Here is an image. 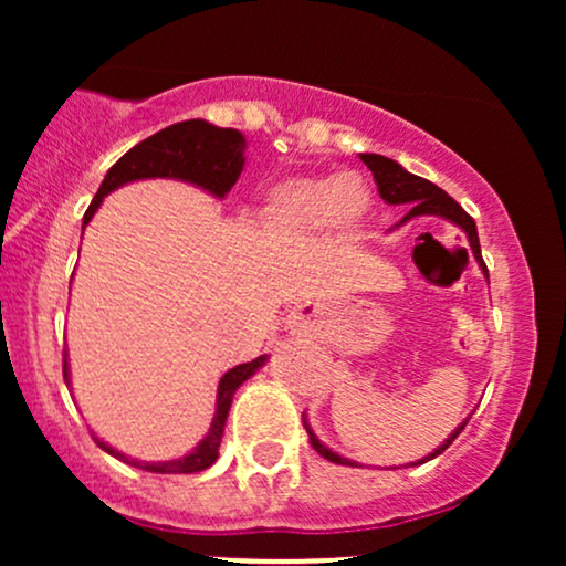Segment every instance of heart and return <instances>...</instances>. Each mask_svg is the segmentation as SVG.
<instances>
[{"label":"heart","instance_id":"b5f03b06","mask_svg":"<svg viewBox=\"0 0 566 566\" xmlns=\"http://www.w3.org/2000/svg\"><path fill=\"white\" fill-rule=\"evenodd\" d=\"M373 207V191L359 175H308L269 188L258 207V226L271 242H305L327 229L354 237Z\"/></svg>","mask_w":566,"mask_h":566}]
</instances>
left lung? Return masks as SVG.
<instances>
[{
	"mask_svg": "<svg viewBox=\"0 0 566 566\" xmlns=\"http://www.w3.org/2000/svg\"><path fill=\"white\" fill-rule=\"evenodd\" d=\"M359 157H361V161H365V165L369 167V170H373L375 184H378L380 197L386 199L388 205L401 207V210H407V216L401 218L399 223L394 226V229H399V226L409 223V220H412V218H423V216H433V218L450 220V223L458 226V229L463 231L465 237H469V244H471L473 258H476V263L482 265V271H484V276H486V265H484V261H482V247H479L476 223H473V218L469 216V212L463 210V207L458 205V201H454V199L450 197V193L441 191V188H439L437 184H431V180L420 178V175L407 172L405 167L399 165V161H394V159H388V157H380V154H359ZM394 229H391V231H394ZM486 282H490V276H486ZM465 423H469V420H463V423L454 428L450 437L441 441V444H439L437 450H433L431 454H428V458L418 460V463H409V465H420V463H426V460L437 458V454L444 452L447 447H450L452 441H454V437H458V433L463 431ZM303 426H305V431H308L311 447H314V450L319 452L322 458H327L329 463H337V465H356L354 460L340 458V454L329 450V447H324L322 441L316 439V433L311 431V426L305 423V418H303Z\"/></svg>",
	"mask_w": 566,
	"mask_h": 566,
	"instance_id": "obj_1",
	"label": "left lung"
}]
</instances>
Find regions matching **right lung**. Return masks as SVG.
I'll return each mask as SVG.
<instances>
[{
    "mask_svg": "<svg viewBox=\"0 0 566 566\" xmlns=\"http://www.w3.org/2000/svg\"><path fill=\"white\" fill-rule=\"evenodd\" d=\"M244 148L247 140L239 129L231 127H216L205 119H188L178 122L159 129L151 138L140 140L138 146H133L122 157L112 170L106 172L101 188H97L95 199L90 201L87 212H84L82 223L87 226L101 207L103 197L116 191L119 186L133 184V180H146V178H175L186 180L205 188L212 197L223 199L231 191V186L237 184L239 175L244 167ZM265 365V356L247 361L229 369L218 382V399H216V418H212L210 428H207V437L193 447L191 452L184 454L178 460H159V463H146V460H135L114 450L112 444L101 441L95 437L97 447L103 452L114 454V458L125 460V463L135 465V469L151 471V473H197L210 469L218 460V447L223 439L226 418H229L231 399L237 394V388L242 386L247 378L258 373ZM63 380L71 386V373H69V354H63Z\"/></svg>",
    "mask_w": 566,
    "mask_h": 566,
    "instance_id": "right-lung-1",
    "label": "right lung"
}]
</instances>
